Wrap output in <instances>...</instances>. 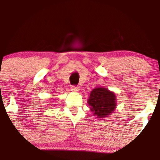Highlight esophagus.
<instances>
[{"label":"esophagus","mask_w":160,"mask_h":160,"mask_svg":"<svg viewBox=\"0 0 160 160\" xmlns=\"http://www.w3.org/2000/svg\"><path fill=\"white\" fill-rule=\"evenodd\" d=\"M71 90H72V91H73V92H77V91H79V90H80V88H79V87H77V86H75V85H72V88H71Z\"/></svg>","instance_id":"34e87169"}]
</instances>
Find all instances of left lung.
I'll use <instances>...</instances> for the list:
<instances>
[{"mask_svg":"<svg viewBox=\"0 0 160 160\" xmlns=\"http://www.w3.org/2000/svg\"><path fill=\"white\" fill-rule=\"evenodd\" d=\"M116 96L104 88H94L90 94L88 104L93 115L98 118L108 117L116 108Z\"/></svg>","mask_w":160,"mask_h":160,"instance_id":"1","label":"left lung"}]
</instances>
